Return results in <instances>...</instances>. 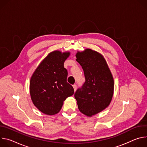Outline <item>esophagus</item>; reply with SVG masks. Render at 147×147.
Wrapping results in <instances>:
<instances>
[{"label":"esophagus","instance_id":"34e87169","mask_svg":"<svg viewBox=\"0 0 147 147\" xmlns=\"http://www.w3.org/2000/svg\"><path fill=\"white\" fill-rule=\"evenodd\" d=\"M73 88H74V92H76V90H77V86H76V84H74V85L73 86Z\"/></svg>","mask_w":147,"mask_h":147}]
</instances>
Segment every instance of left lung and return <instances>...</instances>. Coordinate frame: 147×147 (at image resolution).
Here are the masks:
<instances>
[{
  "label": "left lung",
  "mask_w": 147,
  "mask_h": 147,
  "mask_svg": "<svg viewBox=\"0 0 147 147\" xmlns=\"http://www.w3.org/2000/svg\"><path fill=\"white\" fill-rule=\"evenodd\" d=\"M76 60L81 66L86 82L74 94L79 111L91 117L110 105L114 92V79L107 62L100 53L91 49L78 51Z\"/></svg>",
  "instance_id": "obj_1"
}]
</instances>
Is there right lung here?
I'll return each mask as SVG.
<instances>
[{"label": "right lung", "mask_w": 147, "mask_h": 147, "mask_svg": "<svg viewBox=\"0 0 147 147\" xmlns=\"http://www.w3.org/2000/svg\"><path fill=\"white\" fill-rule=\"evenodd\" d=\"M69 51L56 50L49 53L40 63L30 81V94L34 106L42 113L54 115L60 112L67 98L74 94L67 82V71L64 62Z\"/></svg>", "instance_id": "obj_1"}]
</instances>
